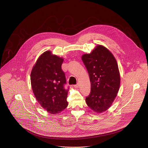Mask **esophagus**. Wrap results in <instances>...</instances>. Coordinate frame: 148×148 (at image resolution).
Segmentation results:
<instances>
[{
	"mask_svg": "<svg viewBox=\"0 0 148 148\" xmlns=\"http://www.w3.org/2000/svg\"><path fill=\"white\" fill-rule=\"evenodd\" d=\"M74 88H77L79 87V84H77V85H74Z\"/></svg>",
	"mask_w": 148,
	"mask_h": 148,
	"instance_id": "obj_1",
	"label": "esophagus"
}]
</instances>
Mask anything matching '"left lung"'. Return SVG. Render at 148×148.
I'll return each instance as SVG.
<instances>
[{
    "mask_svg": "<svg viewBox=\"0 0 148 148\" xmlns=\"http://www.w3.org/2000/svg\"><path fill=\"white\" fill-rule=\"evenodd\" d=\"M90 77L91 92L86 97L88 106L100 113L111 106L117 95L121 77L116 59L107 48L97 45L82 57Z\"/></svg>",
    "mask_w": 148,
    "mask_h": 148,
    "instance_id": "1",
    "label": "left lung"
}]
</instances>
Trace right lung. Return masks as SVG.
<instances>
[{
    "label": "right lung",
    "instance_id": "1",
    "mask_svg": "<svg viewBox=\"0 0 148 148\" xmlns=\"http://www.w3.org/2000/svg\"><path fill=\"white\" fill-rule=\"evenodd\" d=\"M63 60L51 51H46L38 57L31 73V84L36 99L51 114L59 113L68 105L69 90L64 88L66 79L61 67Z\"/></svg>",
    "mask_w": 148,
    "mask_h": 148
}]
</instances>
